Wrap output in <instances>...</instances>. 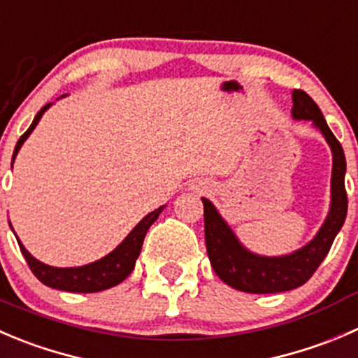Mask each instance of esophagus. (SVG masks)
Returning <instances> with one entry per match:
<instances>
[{"instance_id": "obj_1", "label": "esophagus", "mask_w": 358, "mask_h": 358, "mask_svg": "<svg viewBox=\"0 0 358 358\" xmlns=\"http://www.w3.org/2000/svg\"><path fill=\"white\" fill-rule=\"evenodd\" d=\"M206 190H210V185H208V183H201L199 192H206Z\"/></svg>"}]
</instances>
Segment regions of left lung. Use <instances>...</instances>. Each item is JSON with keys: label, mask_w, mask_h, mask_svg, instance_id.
I'll return each mask as SVG.
<instances>
[{"label": "left lung", "mask_w": 358, "mask_h": 358, "mask_svg": "<svg viewBox=\"0 0 358 358\" xmlns=\"http://www.w3.org/2000/svg\"><path fill=\"white\" fill-rule=\"evenodd\" d=\"M292 117L296 120H311L324 134L332 150L331 208L320 231L303 248L282 257H264L252 253L239 243L227 222L220 217L213 203L203 197L204 239L208 257L218 278L229 287L248 294H276L304 285L331 250L332 241L341 231L348 211L345 189L346 159L341 143L329 129L317 103L304 91L292 92Z\"/></svg>", "instance_id": "obj_1"}]
</instances>
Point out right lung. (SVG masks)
<instances>
[{"label": "right lung", "mask_w": 358, "mask_h": 358, "mask_svg": "<svg viewBox=\"0 0 358 358\" xmlns=\"http://www.w3.org/2000/svg\"><path fill=\"white\" fill-rule=\"evenodd\" d=\"M52 103L45 105L40 112L34 117L33 124L29 126V129L19 138L15 145V150H13V157L19 154L20 147H22L24 141L27 140L31 133H33L34 127L40 122L41 115L50 108ZM13 164V162H12ZM164 210V206L157 208L152 213H148L133 231L127 234V238L117 246L113 252H110L108 255L103 257V259L96 260V262L87 264V266L80 267H54L47 266V264L40 262L38 259H34L26 248H24L22 243L19 241L20 252H22L24 259H26L27 266L31 267L33 275L40 280L43 285L52 287V289L64 290V292H78V294H92V292H101V290L112 289V287L119 285L120 282L127 278V276L133 273L134 264H136L138 255L141 252V246H143V239L147 236V231L150 229V225L157 220V217L161 215V211ZM12 227V225H10Z\"/></svg>", "instance_id": "right-lung-1"}]
</instances>
